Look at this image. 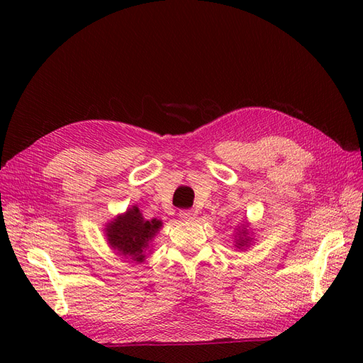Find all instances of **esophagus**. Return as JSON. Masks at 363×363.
Returning a JSON list of instances; mask_svg holds the SVG:
<instances>
[{"instance_id":"esophagus-1","label":"esophagus","mask_w":363,"mask_h":363,"mask_svg":"<svg viewBox=\"0 0 363 363\" xmlns=\"http://www.w3.org/2000/svg\"><path fill=\"white\" fill-rule=\"evenodd\" d=\"M179 216H180V219H183V221H192V219L195 218V212L194 211H180Z\"/></svg>"}]
</instances>
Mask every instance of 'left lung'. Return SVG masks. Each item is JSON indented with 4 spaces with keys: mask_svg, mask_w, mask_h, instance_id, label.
Returning <instances> with one entry per match:
<instances>
[{
    "mask_svg": "<svg viewBox=\"0 0 363 363\" xmlns=\"http://www.w3.org/2000/svg\"><path fill=\"white\" fill-rule=\"evenodd\" d=\"M238 232H239V235H238V239H236V247L238 248H244V247H247L251 240H250V236H248V232H247V228L245 227H242V228H238Z\"/></svg>",
    "mask_w": 363,
    "mask_h": 363,
    "instance_id": "obj_1",
    "label": "left lung"
}]
</instances>
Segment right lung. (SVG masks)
<instances>
[{"mask_svg": "<svg viewBox=\"0 0 363 363\" xmlns=\"http://www.w3.org/2000/svg\"><path fill=\"white\" fill-rule=\"evenodd\" d=\"M162 227L159 219L147 221L142 216L140 211L133 206L127 208V212L118 215L113 221L106 227L107 242L121 256L130 257L135 262H142L145 259V251Z\"/></svg>", "mask_w": 363, "mask_h": 363, "instance_id": "obj_1", "label": "right lung"}]
</instances>
